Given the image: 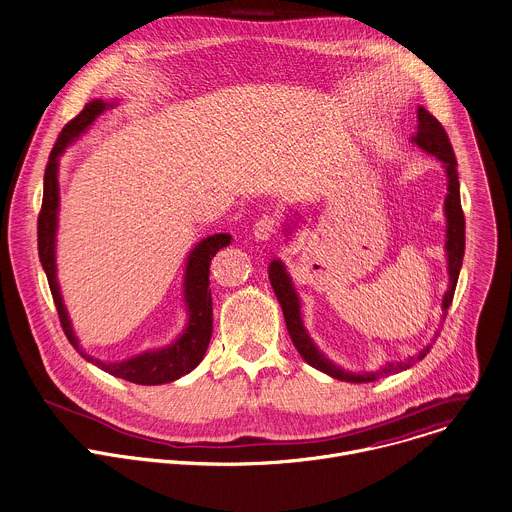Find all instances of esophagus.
Listing matches in <instances>:
<instances>
[{"label":"esophagus","instance_id":"esophagus-1","mask_svg":"<svg viewBox=\"0 0 512 512\" xmlns=\"http://www.w3.org/2000/svg\"><path fill=\"white\" fill-rule=\"evenodd\" d=\"M275 231H277V219L271 215H263L253 227V235L257 241H267Z\"/></svg>","mask_w":512,"mask_h":512}]
</instances>
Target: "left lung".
<instances>
[{
    "label": "left lung",
    "instance_id": "left-lung-1",
    "mask_svg": "<svg viewBox=\"0 0 512 512\" xmlns=\"http://www.w3.org/2000/svg\"><path fill=\"white\" fill-rule=\"evenodd\" d=\"M422 150L434 154L438 160L444 162L446 168V177H448V195H446V203H444V213L448 219V227H446V253H448V275H450V287L444 293V301H442V309L444 315L448 311V307L452 305V297H454V289L458 283V275H460V267H462V257H464V213H462V205H460V183H458V170H456V156L450 144V138L444 130V126L426 110V108H418V132L412 138ZM269 281L271 287L281 303L283 309V317L287 323V331L291 335V342L297 348V352L301 354V358L313 366L315 370L335 378V380H344V382H374L380 380L384 376L390 374H398L406 368H410L412 362L426 358V354L430 352L432 346H426L424 350H420V354L416 358H410L408 364H386L384 368H380L378 372H366V374H352L346 372L342 368L333 366L311 342V337L307 335L303 321H301V313H299V299L297 293L293 289V283L289 279V275L285 273V267L281 261H271L269 267Z\"/></svg>",
    "mask_w": 512,
    "mask_h": 512
}]
</instances>
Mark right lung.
Listing matches in <instances>:
<instances>
[{
    "instance_id": "obj_1",
    "label": "right lung",
    "mask_w": 512,
    "mask_h": 512,
    "mask_svg": "<svg viewBox=\"0 0 512 512\" xmlns=\"http://www.w3.org/2000/svg\"><path fill=\"white\" fill-rule=\"evenodd\" d=\"M108 106L110 104L102 102L100 98L88 102L84 110L78 116H74L58 134V140L50 152V158L46 164V175H44V199L38 215V253L50 283V291L58 309L62 329L68 337V342L80 352V356H84L88 362L96 364L104 372L116 378L128 380L132 384H140V386L168 384L195 370L205 358V352L211 342V333H213V297L209 287L211 285L209 267L217 251L231 243V235L219 233V235L207 237L191 251L187 261V273H185V299L191 315H189V325L185 333L173 346L162 348L158 352H144L132 360L118 362V364H104L100 360L86 356L80 350L66 307L62 303V295L56 279L54 247H56V225H58V160L64 148L70 142H74V138H78Z\"/></svg>"
}]
</instances>
